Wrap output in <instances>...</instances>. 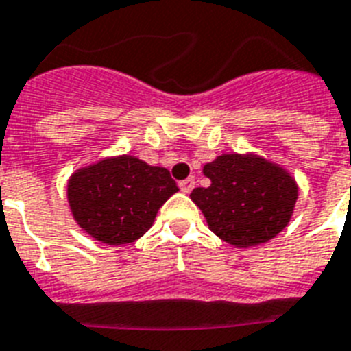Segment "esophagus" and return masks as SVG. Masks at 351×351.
Segmentation results:
<instances>
[{
	"label": "esophagus",
	"instance_id": "1",
	"mask_svg": "<svg viewBox=\"0 0 351 351\" xmlns=\"http://www.w3.org/2000/svg\"><path fill=\"white\" fill-rule=\"evenodd\" d=\"M193 187H195V178H193V176H189V178H185V180L180 182V189L184 191V193H191Z\"/></svg>",
	"mask_w": 351,
	"mask_h": 351
}]
</instances>
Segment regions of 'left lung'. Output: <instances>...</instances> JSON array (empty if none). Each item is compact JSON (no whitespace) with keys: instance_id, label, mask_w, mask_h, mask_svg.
Masks as SVG:
<instances>
[{"instance_id":"obj_1","label":"left lung","mask_w":351,"mask_h":351,"mask_svg":"<svg viewBox=\"0 0 351 351\" xmlns=\"http://www.w3.org/2000/svg\"><path fill=\"white\" fill-rule=\"evenodd\" d=\"M209 187L191 193L209 229L227 243L247 249L265 243L289 225L298 200L292 176L256 155H221L205 164Z\"/></svg>"}]
</instances>
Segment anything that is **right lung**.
<instances>
[{
	"label": "right lung",
	"mask_w": 351,
	"mask_h": 351,
	"mask_svg": "<svg viewBox=\"0 0 351 351\" xmlns=\"http://www.w3.org/2000/svg\"><path fill=\"white\" fill-rule=\"evenodd\" d=\"M178 187L166 167L131 155L104 158L73 173L68 202L82 230L106 245L138 240Z\"/></svg>",
	"instance_id": "add662e5"
}]
</instances>
